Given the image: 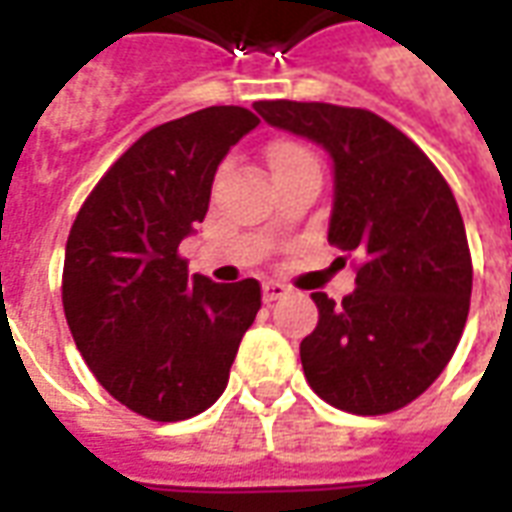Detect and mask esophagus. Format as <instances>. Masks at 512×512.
Instances as JSON below:
<instances>
[{
	"mask_svg": "<svg viewBox=\"0 0 512 512\" xmlns=\"http://www.w3.org/2000/svg\"><path fill=\"white\" fill-rule=\"evenodd\" d=\"M288 285H282V282H274V279H268V282H263V301L266 304H271V301L282 299V296H288Z\"/></svg>",
	"mask_w": 512,
	"mask_h": 512,
	"instance_id": "34e87169",
	"label": "esophagus"
}]
</instances>
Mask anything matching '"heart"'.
<instances>
[{
  "label": "heart",
  "mask_w": 512,
  "mask_h": 512,
  "mask_svg": "<svg viewBox=\"0 0 512 512\" xmlns=\"http://www.w3.org/2000/svg\"><path fill=\"white\" fill-rule=\"evenodd\" d=\"M268 158V167L274 175L279 172H285V169L296 167V164H304V161H315L310 150L299 142H288V139H282V142H274V145H268L266 150Z\"/></svg>",
  "instance_id": "b5f03b06"
}]
</instances>
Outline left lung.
Here are the masks:
<instances>
[{
	"instance_id": "8db88e82",
	"label": "left lung",
	"mask_w": 512,
	"mask_h": 512,
	"mask_svg": "<svg viewBox=\"0 0 512 512\" xmlns=\"http://www.w3.org/2000/svg\"><path fill=\"white\" fill-rule=\"evenodd\" d=\"M255 109L329 150V244L362 257L343 304L312 293L318 326L301 340L304 376L351 414L408 406L441 376L469 315L472 255L452 189L400 128L367 109L318 101Z\"/></svg>"
}]
</instances>
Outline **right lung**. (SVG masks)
Here are the masks:
<instances>
[{
	"label": "right lung",
	"instance_id": "add662e5",
	"mask_svg": "<svg viewBox=\"0 0 512 512\" xmlns=\"http://www.w3.org/2000/svg\"><path fill=\"white\" fill-rule=\"evenodd\" d=\"M257 123L244 106H208L150 128L76 213L65 318L98 384L139 417L178 422L211 408L255 323L260 282L189 277L178 246L208 213L216 167Z\"/></svg>",
	"mask_w": 512,
	"mask_h": 512
}]
</instances>
